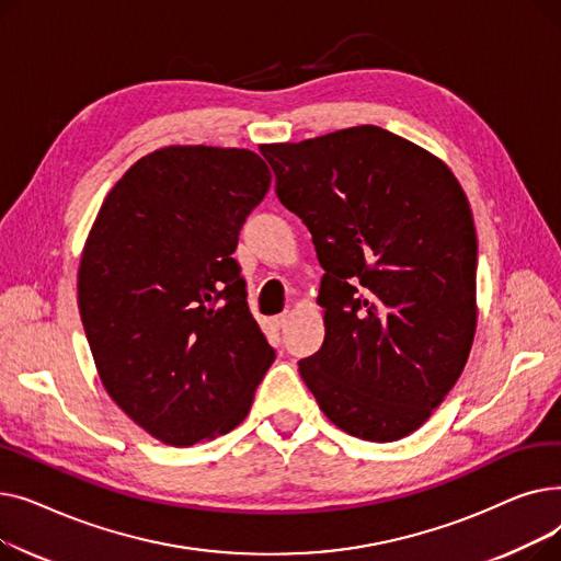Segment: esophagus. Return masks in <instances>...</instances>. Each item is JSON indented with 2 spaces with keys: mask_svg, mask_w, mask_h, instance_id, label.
<instances>
[{
  "mask_svg": "<svg viewBox=\"0 0 561 561\" xmlns=\"http://www.w3.org/2000/svg\"><path fill=\"white\" fill-rule=\"evenodd\" d=\"M286 322H288V311H284V313H279V316L275 318V325H277V328H284Z\"/></svg>",
  "mask_w": 561,
  "mask_h": 561,
  "instance_id": "34e87169",
  "label": "esophagus"
}]
</instances>
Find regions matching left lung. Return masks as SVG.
Here are the masks:
<instances>
[{"instance_id":"obj_1","label":"left lung","mask_w":561,"mask_h":561,"mask_svg":"<svg viewBox=\"0 0 561 561\" xmlns=\"http://www.w3.org/2000/svg\"><path fill=\"white\" fill-rule=\"evenodd\" d=\"M261 154L325 271V341L298 364L305 385L352 436L411 434L455 387L476 336L478 236L459 182L373 125Z\"/></svg>"}]
</instances>
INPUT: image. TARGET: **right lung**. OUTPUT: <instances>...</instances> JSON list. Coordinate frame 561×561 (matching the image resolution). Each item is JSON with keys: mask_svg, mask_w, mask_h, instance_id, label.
<instances>
[{"mask_svg": "<svg viewBox=\"0 0 561 561\" xmlns=\"http://www.w3.org/2000/svg\"><path fill=\"white\" fill-rule=\"evenodd\" d=\"M271 180L250 150L163 147L123 174L88 233L77 290L102 385L168 446L243 423L275 362L231 256Z\"/></svg>", "mask_w": 561, "mask_h": 561, "instance_id": "1", "label": "right lung"}]
</instances>
